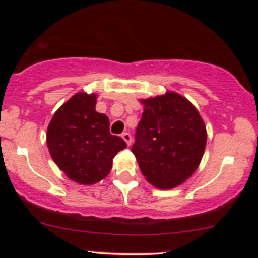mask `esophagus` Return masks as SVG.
<instances>
[{
    "mask_svg": "<svg viewBox=\"0 0 258 258\" xmlns=\"http://www.w3.org/2000/svg\"><path fill=\"white\" fill-rule=\"evenodd\" d=\"M121 137H122V138H123V141L126 142L127 146H131V143H132V136L130 135L128 132L122 133V135H121Z\"/></svg>",
    "mask_w": 258,
    "mask_h": 258,
    "instance_id": "34e87169",
    "label": "esophagus"
}]
</instances>
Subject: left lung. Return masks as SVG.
Returning a JSON list of instances; mask_svg holds the SVG:
<instances>
[{
    "instance_id": "obj_1",
    "label": "left lung",
    "mask_w": 258,
    "mask_h": 258,
    "mask_svg": "<svg viewBox=\"0 0 258 258\" xmlns=\"http://www.w3.org/2000/svg\"><path fill=\"white\" fill-rule=\"evenodd\" d=\"M142 103L144 111L131 150L148 182L160 189L174 188L199 166L206 127L195 106L174 92Z\"/></svg>"
}]
</instances>
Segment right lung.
I'll return each mask as SVG.
<instances>
[{"mask_svg":"<svg viewBox=\"0 0 258 258\" xmlns=\"http://www.w3.org/2000/svg\"><path fill=\"white\" fill-rule=\"evenodd\" d=\"M96 94L76 93L53 115L47 130L52 159L70 179L93 184L110 172L112 159L127 147L109 130V119L96 111Z\"/></svg>","mask_w":258,"mask_h":258,"instance_id":"obj_1","label":"right lung"}]
</instances>
